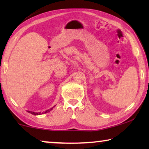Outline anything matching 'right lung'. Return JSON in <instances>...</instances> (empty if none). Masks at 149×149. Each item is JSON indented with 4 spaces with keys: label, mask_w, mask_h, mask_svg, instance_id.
<instances>
[{
    "label": "right lung",
    "mask_w": 149,
    "mask_h": 149,
    "mask_svg": "<svg viewBox=\"0 0 149 149\" xmlns=\"http://www.w3.org/2000/svg\"><path fill=\"white\" fill-rule=\"evenodd\" d=\"M52 110V108H50V109H49V110H46L45 111V112H42V114H45V113H47V112H49L50 111H51ZM29 112L30 113V114H34V115H39V114H41V112H39V113H37V112H30V111H29Z\"/></svg>",
    "instance_id": "add662e5"
}]
</instances>
